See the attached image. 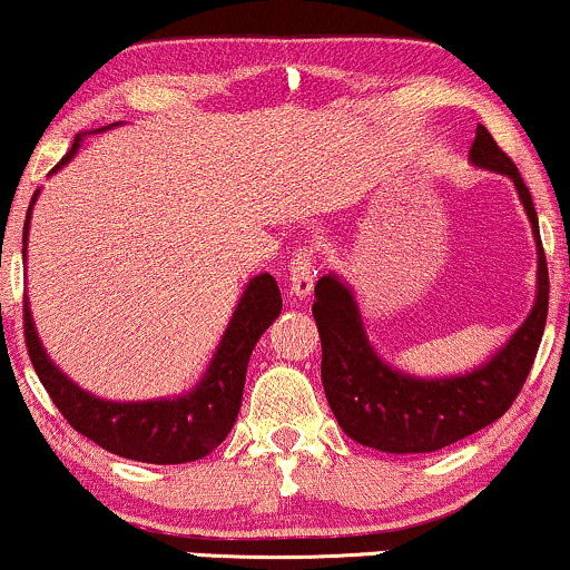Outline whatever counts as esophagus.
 Returning <instances> with one entry per match:
<instances>
[{"instance_id":"1","label":"esophagus","mask_w":570,"mask_h":570,"mask_svg":"<svg viewBox=\"0 0 570 570\" xmlns=\"http://www.w3.org/2000/svg\"><path fill=\"white\" fill-rule=\"evenodd\" d=\"M291 272V293L296 298H306L314 287V253L308 248H296L287 262Z\"/></svg>"}]
</instances>
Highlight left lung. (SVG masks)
I'll return each instance as SVG.
<instances>
[{
    "mask_svg": "<svg viewBox=\"0 0 570 570\" xmlns=\"http://www.w3.org/2000/svg\"><path fill=\"white\" fill-rule=\"evenodd\" d=\"M470 160L510 177L521 195L539 248L537 304L508 346L483 367L460 377L420 381L377 360L351 291L335 274H325L314 285L312 306L322 341V385L338 425L364 446L391 454H423L452 446L510 410L537 360L550 304V274L537 208L518 166L494 142L487 126L475 131Z\"/></svg>",
    "mask_w": 570,
    "mask_h": 570,
    "instance_id": "1",
    "label": "left lung"
}]
</instances>
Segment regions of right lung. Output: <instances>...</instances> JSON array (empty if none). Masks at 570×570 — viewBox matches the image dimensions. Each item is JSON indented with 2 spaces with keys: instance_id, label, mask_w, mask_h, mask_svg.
I'll return each instance as SVG.
<instances>
[{
  "instance_id": "obj_1",
  "label": "right lung",
  "mask_w": 570,
  "mask_h": 570,
  "mask_svg": "<svg viewBox=\"0 0 570 570\" xmlns=\"http://www.w3.org/2000/svg\"><path fill=\"white\" fill-rule=\"evenodd\" d=\"M76 150H79V137L73 139L60 164L52 168V174L66 166ZM28 219H31V208L26 216L23 243L28 237ZM279 308H283V296H279V287L272 274L253 277L198 389L179 399H158V402L142 404L105 402L68 381L41 348L28 301H23V333L28 356H31L41 385L73 431L87 435L89 441L108 452L126 456V460L179 465V462L200 460L227 439L237 412H240L245 370H248L253 346L272 325V320H277Z\"/></svg>"
}]
</instances>
